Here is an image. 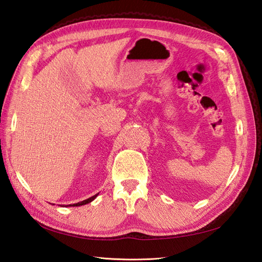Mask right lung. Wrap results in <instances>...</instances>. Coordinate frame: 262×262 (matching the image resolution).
<instances>
[{
    "label": "right lung",
    "mask_w": 262,
    "mask_h": 262,
    "mask_svg": "<svg viewBox=\"0 0 262 262\" xmlns=\"http://www.w3.org/2000/svg\"><path fill=\"white\" fill-rule=\"evenodd\" d=\"M98 194H99V192L96 193L95 195H93V196H91V198H89V199L81 201V202H77V203H74V204H69V205H62V207H81V205H84V204H87V203H90V202L94 201L95 199H96V196H97Z\"/></svg>",
    "instance_id": "right-lung-1"
}]
</instances>
